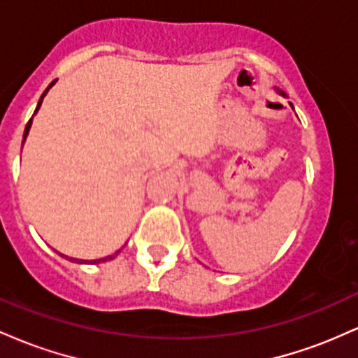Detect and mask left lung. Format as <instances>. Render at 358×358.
<instances>
[{
    "label": "left lung",
    "mask_w": 358,
    "mask_h": 358,
    "mask_svg": "<svg viewBox=\"0 0 358 358\" xmlns=\"http://www.w3.org/2000/svg\"><path fill=\"white\" fill-rule=\"evenodd\" d=\"M281 94H282V92H281ZM282 96H285V94H282Z\"/></svg>",
    "instance_id": "1"
}]
</instances>
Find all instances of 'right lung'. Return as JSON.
<instances>
[{
	"instance_id": "right-lung-1",
	"label": "right lung",
	"mask_w": 358,
	"mask_h": 358,
	"mask_svg": "<svg viewBox=\"0 0 358 358\" xmlns=\"http://www.w3.org/2000/svg\"><path fill=\"white\" fill-rule=\"evenodd\" d=\"M53 84H55V80H53V82H52V84H50V85H48V87H47V90H45V92L42 94V97H40V101H38V106H36V110H38V109H40V106H42V101H43L45 94H47V92H48V89H50ZM36 110H35V113H36ZM31 119H34V117H31ZM31 119H30V121H28V122H27V127H24L23 141H24V138H27L28 131H30V126H31ZM117 252H119V250H117ZM117 252H116V254H117ZM116 254H114V256H116ZM60 256H62V257H65V259H69V261H73V262H80V264H85V262H87V264H97V262H102V261H108V259H113V257H114V256H109V257H104V259H96V261H84V259H73V257L64 256V254H60Z\"/></svg>"
}]
</instances>
